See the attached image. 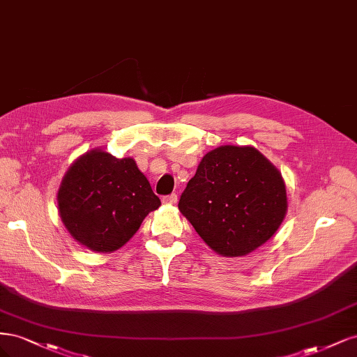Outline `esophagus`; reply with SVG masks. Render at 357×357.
<instances>
[{"label":"esophagus","instance_id":"obj_1","mask_svg":"<svg viewBox=\"0 0 357 357\" xmlns=\"http://www.w3.org/2000/svg\"><path fill=\"white\" fill-rule=\"evenodd\" d=\"M162 202L168 204V205H174V204H177V195L176 193H171V195H167L162 198Z\"/></svg>","mask_w":357,"mask_h":357}]
</instances>
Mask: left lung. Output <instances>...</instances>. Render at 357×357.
<instances>
[{
	"mask_svg": "<svg viewBox=\"0 0 357 357\" xmlns=\"http://www.w3.org/2000/svg\"><path fill=\"white\" fill-rule=\"evenodd\" d=\"M178 210L215 253L245 256L277 232L287 211L280 171L252 146H220L205 155Z\"/></svg>",
	"mask_w": 357,
	"mask_h": 357,
	"instance_id": "left-lung-1",
	"label": "left lung"
}]
</instances>
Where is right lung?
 I'll return each mask as SVG.
<instances>
[{"label":"right lung","mask_w":357,"mask_h":357,"mask_svg":"<svg viewBox=\"0 0 357 357\" xmlns=\"http://www.w3.org/2000/svg\"><path fill=\"white\" fill-rule=\"evenodd\" d=\"M159 205L132 158L117 159L100 149L75 159L58 190L63 226L75 241L98 253L126 244Z\"/></svg>","instance_id":"add662e5"}]
</instances>
